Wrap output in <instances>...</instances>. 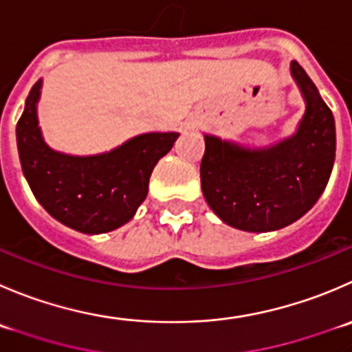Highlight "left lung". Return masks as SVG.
I'll use <instances>...</instances> for the list:
<instances>
[{
  "label": "left lung",
  "instance_id": "1",
  "mask_svg": "<svg viewBox=\"0 0 352 352\" xmlns=\"http://www.w3.org/2000/svg\"><path fill=\"white\" fill-rule=\"evenodd\" d=\"M291 74L306 111L296 134L268 148H244L204 135L201 187L221 221L245 232H272L308 213L336 162V120L305 68Z\"/></svg>",
  "mask_w": 352,
  "mask_h": 352
}]
</instances>
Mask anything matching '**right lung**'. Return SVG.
<instances>
[{
  "mask_svg": "<svg viewBox=\"0 0 352 352\" xmlns=\"http://www.w3.org/2000/svg\"><path fill=\"white\" fill-rule=\"evenodd\" d=\"M43 80L32 85L16 124L20 165L30 190L53 218L84 234L127 223L148 196L149 177L179 132H149L94 156H72L44 142L37 122Z\"/></svg>",
  "mask_w": 352,
  "mask_h": 352,
  "instance_id": "1",
  "label": "right lung"
}]
</instances>
